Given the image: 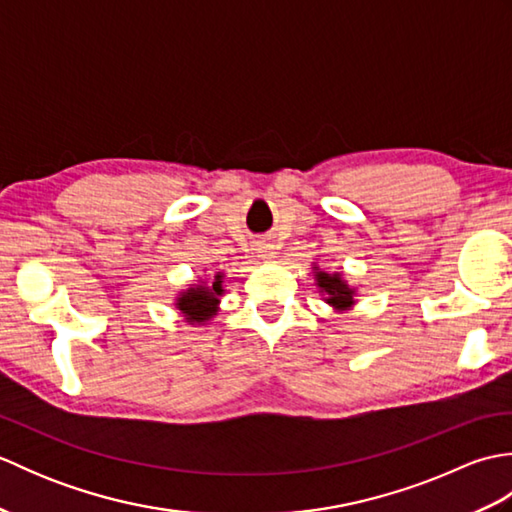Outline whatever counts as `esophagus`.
Here are the masks:
<instances>
[{"mask_svg": "<svg viewBox=\"0 0 512 512\" xmlns=\"http://www.w3.org/2000/svg\"><path fill=\"white\" fill-rule=\"evenodd\" d=\"M257 253H259V257L264 259V262H273V259H275V246L270 244V242H259L257 244Z\"/></svg>", "mask_w": 512, "mask_h": 512, "instance_id": "34e87169", "label": "esophagus"}]
</instances>
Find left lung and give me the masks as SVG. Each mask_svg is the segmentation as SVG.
Segmentation results:
<instances>
[{
  "instance_id": "8db88e82",
  "label": "left lung",
  "mask_w": 512,
  "mask_h": 512,
  "mask_svg": "<svg viewBox=\"0 0 512 512\" xmlns=\"http://www.w3.org/2000/svg\"><path fill=\"white\" fill-rule=\"evenodd\" d=\"M310 268H312L314 286H317L321 299L328 303V306L334 312L343 314V312L354 310L358 290L347 284V279H345L343 273H330V270L321 268L319 259H317V262H312Z\"/></svg>"
}]
</instances>
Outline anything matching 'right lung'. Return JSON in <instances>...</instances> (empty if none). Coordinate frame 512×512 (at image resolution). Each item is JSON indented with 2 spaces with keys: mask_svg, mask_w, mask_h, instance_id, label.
Listing matches in <instances>:
<instances>
[{
  "mask_svg": "<svg viewBox=\"0 0 512 512\" xmlns=\"http://www.w3.org/2000/svg\"><path fill=\"white\" fill-rule=\"evenodd\" d=\"M224 273L217 270V273H204L198 275V279L191 281V284L180 290L176 297H173V308L178 310L184 323L193 325V328H202V325L211 323L217 312H220V303L224 297Z\"/></svg>",
  "mask_w": 512,
  "mask_h": 512,
  "instance_id": "right-lung-1",
  "label": "right lung"
}]
</instances>
